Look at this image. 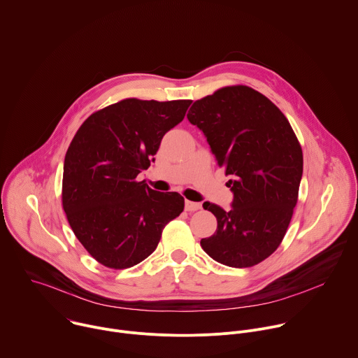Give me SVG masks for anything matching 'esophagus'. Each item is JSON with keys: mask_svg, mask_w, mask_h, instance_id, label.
I'll return each instance as SVG.
<instances>
[{"mask_svg": "<svg viewBox=\"0 0 358 358\" xmlns=\"http://www.w3.org/2000/svg\"><path fill=\"white\" fill-rule=\"evenodd\" d=\"M185 208H186V211H197V210L201 208V204H200V203H196V201L186 200V201H185Z\"/></svg>", "mask_w": 358, "mask_h": 358, "instance_id": "1", "label": "esophagus"}]
</instances>
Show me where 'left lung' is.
<instances>
[{
	"label": "left lung",
	"instance_id": "left-lung-1",
	"mask_svg": "<svg viewBox=\"0 0 358 358\" xmlns=\"http://www.w3.org/2000/svg\"><path fill=\"white\" fill-rule=\"evenodd\" d=\"M187 119L197 126L231 179V208L206 201L217 231L200 241L204 252L229 267H250L281 243L302 178V150L280 109L260 92L225 87L196 101Z\"/></svg>",
	"mask_w": 358,
	"mask_h": 358
}]
</instances>
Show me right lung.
<instances>
[{
  "label": "right lung",
  "mask_w": 358,
  "mask_h": 358,
  "mask_svg": "<svg viewBox=\"0 0 358 358\" xmlns=\"http://www.w3.org/2000/svg\"><path fill=\"white\" fill-rule=\"evenodd\" d=\"M190 103L124 99L91 115L74 136L64 158L63 208L101 264L127 268L143 262L183 211L179 193L152 190L136 178L155 161L162 137Z\"/></svg>",
  "instance_id": "right-lung-1"
}]
</instances>
